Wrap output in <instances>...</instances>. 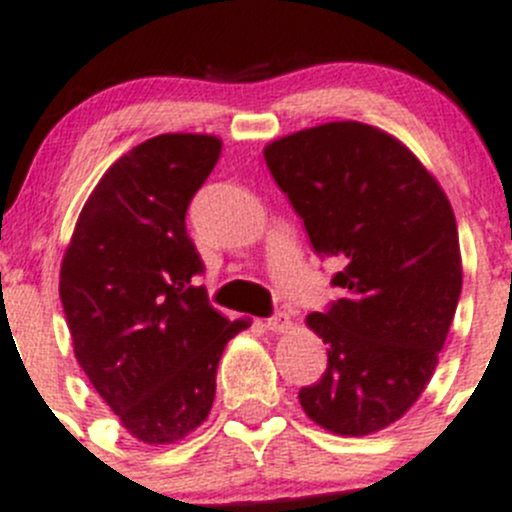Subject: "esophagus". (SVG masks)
I'll return each instance as SVG.
<instances>
[{"mask_svg":"<svg viewBox=\"0 0 512 512\" xmlns=\"http://www.w3.org/2000/svg\"><path fill=\"white\" fill-rule=\"evenodd\" d=\"M265 327L272 332H287L292 330V320L290 315H285V312H277V315H272L270 320L265 322Z\"/></svg>","mask_w":512,"mask_h":512,"instance_id":"esophagus-1","label":"esophagus"}]
</instances>
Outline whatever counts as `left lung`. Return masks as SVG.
<instances>
[{"label":"left lung","mask_w":512,"mask_h":512,"mask_svg":"<svg viewBox=\"0 0 512 512\" xmlns=\"http://www.w3.org/2000/svg\"><path fill=\"white\" fill-rule=\"evenodd\" d=\"M265 162L342 297L310 312L327 370L300 390L320 428L362 438L403 418L438 367L463 287L453 207L428 167L372 124L325 122L272 140Z\"/></svg>","instance_id":"8db88e82"}]
</instances>
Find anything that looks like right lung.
<instances>
[{
    "instance_id": "1",
    "label": "right lung",
    "mask_w": 512,
    "mask_h": 512,
    "mask_svg": "<svg viewBox=\"0 0 512 512\" xmlns=\"http://www.w3.org/2000/svg\"><path fill=\"white\" fill-rule=\"evenodd\" d=\"M220 152V137L192 132L132 147L87 197L59 267L74 357L145 445L180 443L205 423L222 350L250 327L192 285L202 260L185 212Z\"/></svg>"
}]
</instances>
